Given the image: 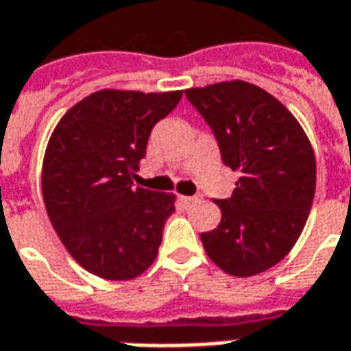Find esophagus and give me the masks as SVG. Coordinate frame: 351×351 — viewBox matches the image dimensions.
<instances>
[{"label":"esophagus","instance_id":"obj_1","mask_svg":"<svg viewBox=\"0 0 351 351\" xmlns=\"http://www.w3.org/2000/svg\"><path fill=\"white\" fill-rule=\"evenodd\" d=\"M182 202L186 206H193V204L200 202V197H182Z\"/></svg>","mask_w":351,"mask_h":351}]
</instances>
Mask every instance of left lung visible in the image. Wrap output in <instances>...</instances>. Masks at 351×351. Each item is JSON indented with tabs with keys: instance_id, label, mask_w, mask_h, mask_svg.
I'll return each mask as SVG.
<instances>
[{
	"instance_id": "1",
	"label": "left lung",
	"mask_w": 351,
	"mask_h": 351,
	"mask_svg": "<svg viewBox=\"0 0 351 351\" xmlns=\"http://www.w3.org/2000/svg\"><path fill=\"white\" fill-rule=\"evenodd\" d=\"M219 143L224 165L239 171L230 198H217L222 220L200 234L209 258L234 277L280 262L304 230L315 195L310 140L280 101L256 85L224 82L187 89Z\"/></svg>"
}]
</instances>
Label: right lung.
Segmentation results:
<instances>
[{
  "instance_id": "1",
  "label": "right lung",
  "mask_w": 351,
  "mask_h": 351,
  "mask_svg": "<svg viewBox=\"0 0 351 351\" xmlns=\"http://www.w3.org/2000/svg\"><path fill=\"white\" fill-rule=\"evenodd\" d=\"M182 90H98L71 107L43 160V200L52 228L80 266L107 280L145 271L158 255L175 197L134 187L153 127Z\"/></svg>"
}]
</instances>
